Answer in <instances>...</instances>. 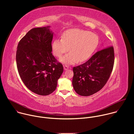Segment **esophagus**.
<instances>
[{"label": "esophagus", "mask_w": 134, "mask_h": 134, "mask_svg": "<svg viewBox=\"0 0 134 134\" xmlns=\"http://www.w3.org/2000/svg\"><path fill=\"white\" fill-rule=\"evenodd\" d=\"M64 68L65 70H67V69H68L69 68V67L67 65H64Z\"/></svg>", "instance_id": "obj_1"}]
</instances>
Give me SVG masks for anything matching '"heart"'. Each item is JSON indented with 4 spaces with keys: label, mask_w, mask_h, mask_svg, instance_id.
Here are the masks:
<instances>
[{
    "label": "heart",
    "mask_w": 134,
    "mask_h": 134,
    "mask_svg": "<svg viewBox=\"0 0 134 134\" xmlns=\"http://www.w3.org/2000/svg\"><path fill=\"white\" fill-rule=\"evenodd\" d=\"M98 44L99 37L97 34L82 30L71 29L63 33L62 39L53 41L52 50L53 54L60 58L69 48L70 52L60 60L64 64H72L77 61L83 62L88 59Z\"/></svg>",
    "instance_id": "b5f03b06"
}]
</instances>
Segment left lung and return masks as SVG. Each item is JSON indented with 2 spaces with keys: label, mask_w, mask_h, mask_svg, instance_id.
<instances>
[{
  "label": "left lung",
  "mask_w": 134,
  "mask_h": 134,
  "mask_svg": "<svg viewBox=\"0 0 134 134\" xmlns=\"http://www.w3.org/2000/svg\"><path fill=\"white\" fill-rule=\"evenodd\" d=\"M114 62V49L111 46L97 52L83 64L74 67L72 84L75 92L87 97L101 90L110 77Z\"/></svg>",
  "instance_id": "obj_1"
}]
</instances>
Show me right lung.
Here are the masks:
<instances>
[{
    "mask_svg": "<svg viewBox=\"0 0 134 134\" xmlns=\"http://www.w3.org/2000/svg\"><path fill=\"white\" fill-rule=\"evenodd\" d=\"M49 27L30 30L19 42L16 51L17 68L22 82L40 95L55 91L64 70L51 53L53 33Z\"/></svg>",
    "mask_w": 134,
    "mask_h": 134,
    "instance_id": "add662e5",
    "label": "right lung"
}]
</instances>
